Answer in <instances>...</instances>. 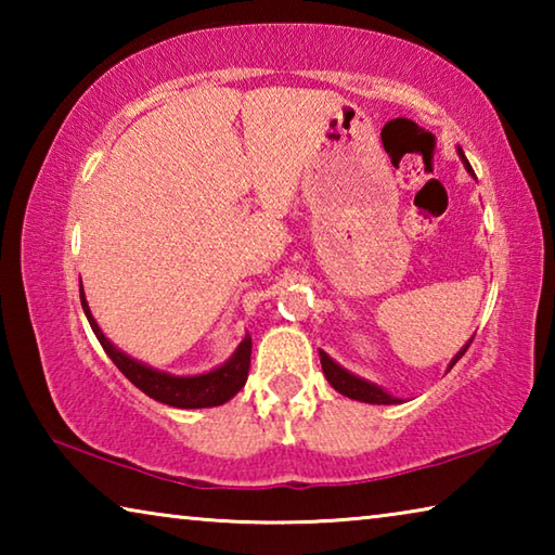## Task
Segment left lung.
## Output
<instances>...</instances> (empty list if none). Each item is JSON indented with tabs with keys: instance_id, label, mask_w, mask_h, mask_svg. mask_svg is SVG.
Instances as JSON below:
<instances>
[{
	"instance_id": "8db88e82",
	"label": "left lung",
	"mask_w": 555,
	"mask_h": 555,
	"mask_svg": "<svg viewBox=\"0 0 555 555\" xmlns=\"http://www.w3.org/2000/svg\"><path fill=\"white\" fill-rule=\"evenodd\" d=\"M457 154H460V158H463L467 173L475 176L473 166H469V162L465 158L463 149H460V146H457ZM469 343H473V337H469V340H467L463 347H460V352L453 357V360H450L448 370H453V364L460 360V357H463V354L467 352ZM321 364H323L325 379L331 382V387H333L335 391H340L343 397H350V399H354V401H364V403H399V399L391 397L389 391H384V389L377 387V384H374V382H367V379L357 377V374H352V372H347V370L343 367V364H337V362L333 360V357L327 354V352H323V350H321Z\"/></svg>"
}]
</instances>
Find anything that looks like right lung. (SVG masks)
Returning a JSON list of instances; mask_svg holds the SVG:
<instances>
[{"label":"right lung","instance_id":"add662e5","mask_svg":"<svg viewBox=\"0 0 555 555\" xmlns=\"http://www.w3.org/2000/svg\"><path fill=\"white\" fill-rule=\"evenodd\" d=\"M80 304L82 311L88 315V323L92 333L102 345V350L109 354V360L117 364V370L134 384L137 389H142L146 397L166 403L173 409H210L220 406V403L230 401L237 393L249 374V357H251V337L244 335V340L237 345V350L230 354L228 362H222L220 367L203 374H188V377H178V374H168L162 370L149 367V364L134 360L127 352H121L119 347L107 340V335L100 331V325L90 313V306L86 300V291L80 284Z\"/></svg>","mask_w":555,"mask_h":555}]
</instances>
